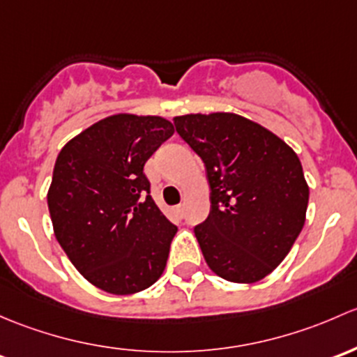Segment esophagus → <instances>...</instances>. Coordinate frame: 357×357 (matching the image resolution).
I'll use <instances>...</instances> for the list:
<instances>
[{"label":"esophagus","instance_id":"34e87169","mask_svg":"<svg viewBox=\"0 0 357 357\" xmlns=\"http://www.w3.org/2000/svg\"><path fill=\"white\" fill-rule=\"evenodd\" d=\"M174 213L178 216V218H183V204H177V206H175Z\"/></svg>","mask_w":357,"mask_h":357}]
</instances>
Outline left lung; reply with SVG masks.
I'll return each instance as SVG.
<instances>
[{
	"instance_id": "left-lung-1",
	"label": "left lung",
	"mask_w": 357,
	"mask_h": 357,
	"mask_svg": "<svg viewBox=\"0 0 357 357\" xmlns=\"http://www.w3.org/2000/svg\"><path fill=\"white\" fill-rule=\"evenodd\" d=\"M174 123L206 168L211 208L194 227L206 263L235 284L261 280L304 227L310 189L299 158L280 137L235 113L175 116Z\"/></svg>"
}]
</instances>
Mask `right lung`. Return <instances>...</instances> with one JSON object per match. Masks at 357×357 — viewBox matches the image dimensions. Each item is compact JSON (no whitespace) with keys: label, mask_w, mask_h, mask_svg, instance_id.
I'll return each mask as SVG.
<instances>
[{"label":"right lung","mask_w":357,"mask_h":357,"mask_svg":"<svg viewBox=\"0 0 357 357\" xmlns=\"http://www.w3.org/2000/svg\"><path fill=\"white\" fill-rule=\"evenodd\" d=\"M174 135L161 116L120 113L91 125L56 158L47 192L54 235L73 266L116 296L151 287L177 227L160 211L146 161Z\"/></svg>","instance_id":"1"}]
</instances>
